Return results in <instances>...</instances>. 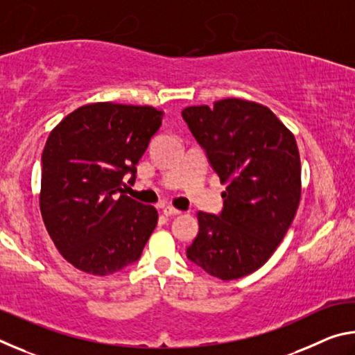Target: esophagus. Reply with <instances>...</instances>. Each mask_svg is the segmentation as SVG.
I'll return each mask as SVG.
<instances>
[{"mask_svg":"<svg viewBox=\"0 0 355 355\" xmlns=\"http://www.w3.org/2000/svg\"><path fill=\"white\" fill-rule=\"evenodd\" d=\"M163 213H164L166 218H172V216H177V214H180L182 211H178V209L172 208V207H166V208L163 209Z\"/></svg>","mask_w":355,"mask_h":355,"instance_id":"obj_1","label":"esophagus"}]
</instances>
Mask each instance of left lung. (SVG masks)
Masks as SVG:
<instances>
[{"mask_svg":"<svg viewBox=\"0 0 355 355\" xmlns=\"http://www.w3.org/2000/svg\"><path fill=\"white\" fill-rule=\"evenodd\" d=\"M182 117L227 183L220 213L197 214L186 257L213 277L239 279L268 261L297 211L296 139L271 110L239 98L184 107Z\"/></svg>","mask_w":355,"mask_h":355,"instance_id":"left-lung-1","label":"left lung"}]
</instances>
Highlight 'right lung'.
<instances>
[{"label":"right lung","mask_w":355,"mask_h":355,"mask_svg":"<svg viewBox=\"0 0 355 355\" xmlns=\"http://www.w3.org/2000/svg\"><path fill=\"white\" fill-rule=\"evenodd\" d=\"M163 120L152 106L86 105L48 136L42 153L40 211L61 255L75 268L110 275L139 260L158 211L125 196V175Z\"/></svg>","instance_id":"1"}]
</instances>
